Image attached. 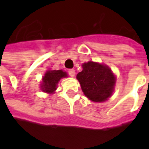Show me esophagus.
Segmentation results:
<instances>
[{"mask_svg":"<svg viewBox=\"0 0 149 149\" xmlns=\"http://www.w3.org/2000/svg\"><path fill=\"white\" fill-rule=\"evenodd\" d=\"M68 74H69V75H70V76L74 77V74H75V70H74V69H70V70H68Z\"/></svg>","mask_w":149,"mask_h":149,"instance_id":"34e87169","label":"esophagus"}]
</instances>
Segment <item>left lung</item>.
Segmentation results:
<instances>
[{
    "label": "left lung",
    "mask_w": 149,
    "mask_h": 149,
    "mask_svg": "<svg viewBox=\"0 0 149 149\" xmlns=\"http://www.w3.org/2000/svg\"><path fill=\"white\" fill-rule=\"evenodd\" d=\"M83 70L77 74L84 94L95 102H103L110 97L115 77L108 66L89 61L84 63Z\"/></svg>",
    "instance_id": "left-lung-1"
}]
</instances>
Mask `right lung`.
I'll list each match as a JSON object with an SVG mask.
<instances>
[{
  "instance_id": "1",
  "label": "right lung",
  "mask_w": 149,
  "mask_h": 149,
  "mask_svg": "<svg viewBox=\"0 0 149 149\" xmlns=\"http://www.w3.org/2000/svg\"><path fill=\"white\" fill-rule=\"evenodd\" d=\"M67 74L63 70H48L43 78L41 89L46 93H53L56 89V85L61 78L66 77Z\"/></svg>"
}]
</instances>
